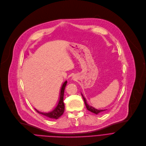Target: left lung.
I'll use <instances>...</instances> for the list:
<instances>
[{
    "label": "left lung",
    "instance_id": "1",
    "mask_svg": "<svg viewBox=\"0 0 146 146\" xmlns=\"http://www.w3.org/2000/svg\"><path fill=\"white\" fill-rule=\"evenodd\" d=\"M82 94V96L83 97V100H84V104H85V105H86V107L87 108V109L90 111L91 112L93 113H95L96 114H98L99 113H102L103 111H105V110H106L107 109H97L96 108H94V107L92 106H90L89 105H88V104L87 103V101H86V100L85 98V97H83V94L81 93Z\"/></svg>",
    "mask_w": 146,
    "mask_h": 146
}]
</instances>
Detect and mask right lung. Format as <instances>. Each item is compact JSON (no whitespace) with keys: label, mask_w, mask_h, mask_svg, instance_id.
Segmentation results:
<instances>
[{"label":"right lung","mask_w":146,"mask_h":146,"mask_svg":"<svg viewBox=\"0 0 146 146\" xmlns=\"http://www.w3.org/2000/svg\"><path fill=\"white\" fill-rule=\"evenodd\" d=\"M67 81L66 80L62 84L61 89L60 90V96H59V100L58 101L57 104L56 106L50 111H49L48 113L46 112H41L35 109V110L37 111L38 113L41 114L42 115H44L46 116L48 118L53 119H58L60 116L63 114L64 111V104L63 102V97H64V89L65 87L67 85Z\"/></svg>","instance_id":"obj_1"}]
</instances>
